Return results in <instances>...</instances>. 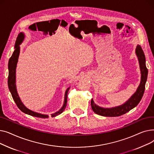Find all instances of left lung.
Returning <instances> with one entry per match:
<instances>
[{
    "instance_id": "1",
    "label": "left lung",
    "mask_w": 154,
    "mask_h": 154,
    "mask_svg": "<svg viewBox=\"0 0 154 154\" xmlns=\"http://www.w3.org/2000/svg\"><path fill=\"white\" fill-rule=\"evenodd\" d=\"M135 54L138 57L140 73L141 80L139 86L136 92L131 96L126 102L121 106L112 108H103L99 107L94 103L93 99L91 100V107L95 114L105 117H118L128 112L136 107L141 100L145 91V83L147 82L148 70L145 65V57L140 45H137L135 48Z\"/></svg>"
}]
</instances>
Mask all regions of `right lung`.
<instances>
[{"mask_svg":"<svg viewBox=\"0 0 154 154\" xmlns=\"http://www.w3.org/2000/svg\"><path fill=\"white\" fill-rule=\"evenodd\" d=\"M24 37H25V35L23 34V33H22V32L19 33V34L18 35V37H17V39H16V41H15V47H14L15 50L11 56V57L10 58V59L9 60V64H8V68H9L8 86H9V91L12 94V98H13L14 102H15L16 105H17L19 109L22 112L25 113V114H26L30 115L31 116L40 117V118H48V115L39 114V113L32 111V110H29V109H27L25 106H24L19 98V96L17 91V88H16L15 72H16V67H17V63L18 62L19 56V54H20V45H19L20 44H22V42H23ZM69 88H70V87L67 88V89L66 91V93H65L64 102L63 104V106L59 111L54 113V114H51L52 117H55L57 116L60 114L62 112H63L65 109H66V107L67 106V94H68Z\"/></svg>","mask_w":154,"mask_h":154,"instance_id":"1","label":"right lung"}]
</instances>
